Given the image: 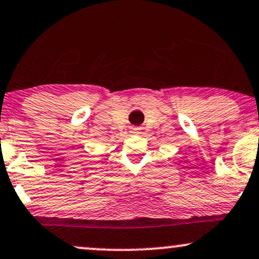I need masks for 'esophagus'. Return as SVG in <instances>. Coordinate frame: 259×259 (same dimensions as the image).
I'll return each instance as SVG.
<instances>
[{
	"label": "esophagus",
	"mask_w": 259,
	"mask_h": 259,
	"mask_svg": "<svg viewBox=\"0 0 259 259\" xmlns=\"http://www.w3.org/2000/svg\"><path fill=\"white\" fill-rule=\"evenodd\" d=\"M139 132H140L139 127H135V128H132V133H139Z\"/></svg>",
	"instance_id": "34e87169"
}]
</instances>
